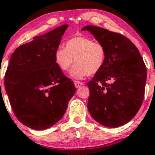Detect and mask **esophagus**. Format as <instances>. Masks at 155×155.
<instances>
[{
    "instance_id": "1",
    "label": "esophagus",
    "mask_w": 155,
    "mask_h": 155,
    "mask_svg": "<svg viewBox=\"0 0 155 155\" xmlns=\"http://www.w3.org/2000/svg\"><path fill=\"white\" fill-rule=\"evenodd\" d=\"M74 84H75V87H76V88H78L79 87L84 85V83L81 82V81H74Z\"/></svg>"
}]
</instances>
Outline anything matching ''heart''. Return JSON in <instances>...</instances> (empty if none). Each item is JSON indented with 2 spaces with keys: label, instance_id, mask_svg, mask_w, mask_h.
<instances>
[{
  "label": "heart",
  "instance_id": "b5f03b06",
  "mask_svg": "<svg viewBox=\"0 0 155 155\" xmlns=\"http://www.w3.org/2000/svg\"><path fill=\"white\" fill-rule=\"evenodd\" d=\"M107 59L106 48L99 42L83 36L71 37L65 42V48L59 46L54 52V61L59 69L71 72L75 79H83L101 71Z\"/></svg>",
  "mask_w": 155,
  "mask_h": 155
}]
</instances>
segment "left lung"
<instances>
[{
	"label": "left lung",
	"instance_id": "8db88e82",
	"mask_svg": "<svg viewBox=\"0 0 155 155\" xmlns=\"http://www.w3.org/2000/svg\"><path fill=\"white\" fill-rule=\"evenodd\" d=\"M106 48L104 67L87 82V109L91 115L107 127L126 124L138 112L143 101L147 67L138 49L124 35L105 28L87 25Z\"/></svg>",
	"mask_w": 155,
	"mask_h": 155
}]
</instances>
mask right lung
I'll list each match as a JSON object with an SVG mask.
<instances>
[{
	"label": "right lung",
	"mask_w": 155,
	"mask_h": 155,
	"mask_svg": "<svg viewBox=\"0 0 155 155\" xmlns=\"http://www.w3.org/2000/svg\"><path fill=\"white\" fill-rule=\"evenodd\" d=\"M68 27L61 25L34 37L10 58L5 89L15 116L33 130H45L59 121L76 91L54 61V52Z\"/></svg>",
	"instance_id": "obj_1"
}]
</instances>
